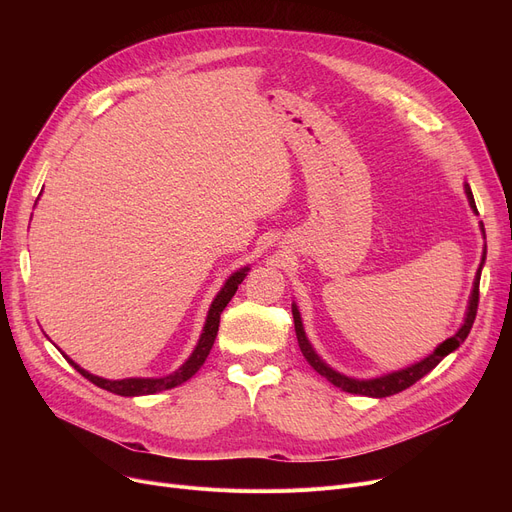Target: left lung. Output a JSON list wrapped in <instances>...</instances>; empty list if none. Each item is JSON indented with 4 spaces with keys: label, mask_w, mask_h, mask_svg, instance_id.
<instances>
[{
    "label": "left lung",
    "mask_w": 512,
    "mask_h": 512,
    "mask_svg": "<svg viewBox=\"0 0 512 512\" xmlns=\"http://www.w3.org/2000/svg\"><path fill=\"white\" fill-rule=\"evenodd\" d=\"M465 191H467V197H469L471 207L477 211V207H475V199H473V193H471L469 184L465 186ZM483 261H486V251H483L481 265H483ZM481 265H479V272H477V276H475L473 294H471L469 311H467V317H465V324H463V328H461L459 332H456L452 338L444 340L432 355H429V357H427V359H423V361H419L417 365L407 367V369H402V371L388 373V375H384V378L367 380V382H359V380L346 378V375H340V373H336L334 369H330L324 361H321V359L313 353V348H311V344L307 342L305 332H303V324H301L299 309H297V305H292L294 330H297V338H299V346H301V353H303V357L309 361V365H311L319 375H324V378H326L328 382H332L334 386L342 388L344 392H351V394H363V396H373V398H384V396H392V394H398V392H402V390L411 388L415 382H419V380L423 378V375H427L429 371H432V369H434V367H436V365H438V363H440L448 353H452L454 348H459V346L465 342V338L469 336V332H471V328H473L475 315H477V305H479V278H481Z\"/></svg>",
    "instance_id": "1"
}]
</instances>
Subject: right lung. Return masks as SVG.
Returning a JSON list of instances; mask_svg holds the SVG:
<instances>
[{
    "mask_svg": "<svg viewBox=\"0 0 512 512\" xmlns=\"http://www.w3.org/2000/svg\"><path fill=\"white\" fill-rule=\"evenodd\" d=\"M247 276V270H240L236 272L234 276L228 278V282L224 284V288L218 292V297H215V301L211 303V309H209V315H207V321H205V328H203V334L199 338V344L193 351V355L188 357V361L178 369L174 371L172 375H168V378H157V380H141V378H130V380H118V382H110V380H103V378H97V375H91L89 371L80 369L74 361H70L66 355V361L80 373L85 375V378L89 382H93L95 386L107 390V392H114V394H120V396H145V394H155V392H161V390H170V388H176L178 384L186 382L188 378H193V375L201 369V365L205 363L211 346L215 342V336H218V328H220V315L222 311L226 309V305L232 301L234 292L238 288V284L245 280Z\"/></svg>",
    "mask_w": 512,
    "mask_h": 512,
    "instance_id": "obj_1",
    "label": "right lung"
}]
</instances>
